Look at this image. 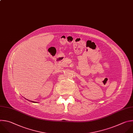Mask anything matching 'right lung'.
<instances>
[{
    "mask_svg": "<svg viewBox=\"0 0 133 133\" xmlns=\"http://www.w3.org/2000/svg\"><path fill=\"white\" fill-rule=\"evenodd\" d=\"M27 100H28V99H27ZM28 101H29V100H28ZM30 102H33V103H36V102H34V101H30Z\"/></svg>",
    "mask_w": 133,
    "mask_h": 133,
    "instance_id": "add662e5",
    "label": "right lung"
}]
</instances>
